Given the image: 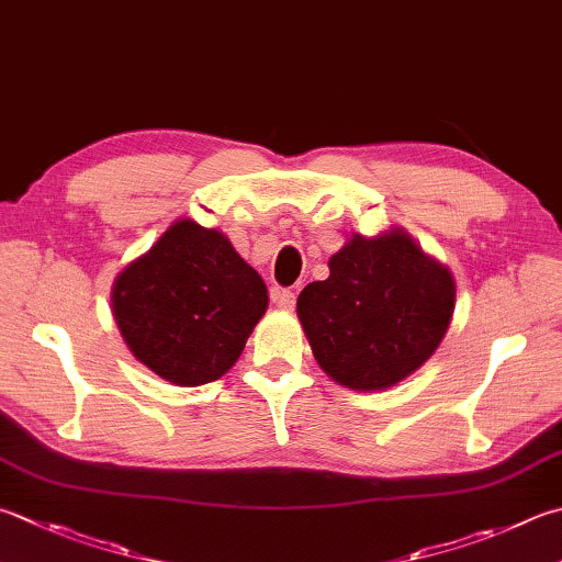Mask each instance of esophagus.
<instances>
[{
    "instance_id": "obj_1",
    "label": "esophagus",
    "mask_w": 562,
    "mask_h": 562,
    "mask_svg": "<svg viewBox=\"0 0 562 562\" xmlns=\"http://www.w3.org/2000/svg\"><path fill=\"white\" fill-rule=\"evenodd\" d=\"M271 299L273 303L279 305L281 311H293L295 308V293L289 289H273L271 291Z\"/></svg>"
}]
</instances>
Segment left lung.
Returning <instances> with one entry per match:
<instances>
[{"label": "left lung", "instance_id": "left-lung-1", "mask_svg": "<svg viewBox=\"0 0 562 562\" xmlns=\"http://www.w3.org/2000/svg\"><path fill=\"white\" fill-rule=\"evenodd\" d=\"M330 277L295 303L317 364L337 384L379 391L426 364L454 311L452 273L404 229L352 235L333 254Z\"/></svg>", "mask_w": 562, "mask_h": 562}]
</instances>
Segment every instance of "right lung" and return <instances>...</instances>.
Listing matches in <instances>:
<instances>
[{
    "label": "right lung",
    "mask_w": 562,
    "mask_h": 562,
    "mask_svg": "<svg viewBox=\"0 0 562 562\" xmlns=\"http://www.w3.org/2000/svg\"><path fill=\"white\" fill-rule=\"evenodd\" d=\"M267 283L217 229L178 220L112 285V313L142 364L178 386L227 374L267 313Z\"/></svg>",
    "instance_id": "right-lung-1"
}]
</instances>
